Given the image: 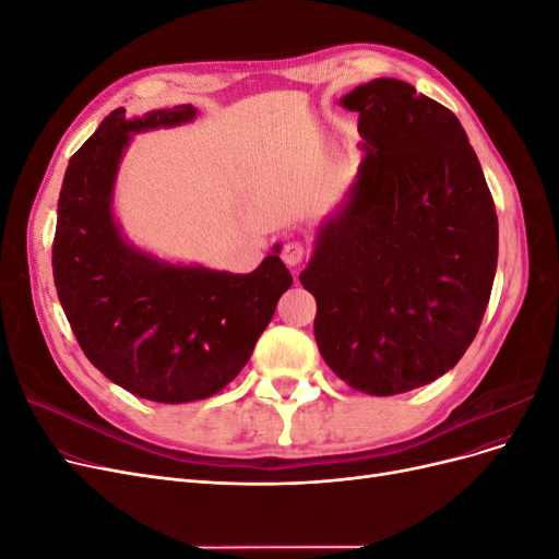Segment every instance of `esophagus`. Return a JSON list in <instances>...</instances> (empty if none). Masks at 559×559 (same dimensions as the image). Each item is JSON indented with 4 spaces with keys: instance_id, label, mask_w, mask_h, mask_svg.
<instances>
[{
    "instance_id": "34e87169",
    "label": "esophagus",
    "mask_w": 559,
    "mask_h": 559,
    "mask_svg": "<svg viewBox=\"0 0 559 559\" xmlns=\"http://www.w3.org/2000/svg\"><path fill=\"white\" fill-rule=\"evenodd\" d=\"M302 257H306V247L298 240H289L282 245V261L289 267H298L302 263Z\"/></svg>"
}]
</instances>
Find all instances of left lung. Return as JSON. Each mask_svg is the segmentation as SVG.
Masks as SVG:
<instances>
[{
  "label": "left lung",
  "instance_id": "1",
  "mask_svg": "<svg viewBox=\"0 0 559 559\" xmlns=\"http://www.w3.org/2000/svg\"><path fill=\"white\" fill-rule=\"evenodd\" d=\"M341 105L359 114L364 158L347 198L314 235L300 284L333 373L392 396L445 376L483 321L499 224L483 167L450 109L399 79Z\"/></svg>",
  "mask_w": 559,
  "mask_h": 559
}]
</instances>
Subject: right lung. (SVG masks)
<instances>
[{"label":"right lung","instance_id":"add662e5","mask_svg":"<svg viewBox=\"0 0 559 559\" xmlns=\"http://www.w3.org/2000/svg\"><path fill=\"white\" fill-rule=\"evenodd\" d=\"M193 105L111 111L72 156L58 200L53 280L83 354L126 392L156 403L214 396L249 361L294 277L280 245L247 275L183 265L134 247L114 214L132 134L175 128Z\"/></svg>","mask_w":559,"mask_h":559}]
</instances>
